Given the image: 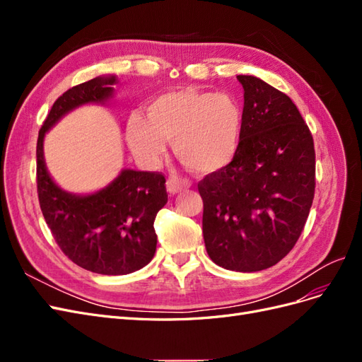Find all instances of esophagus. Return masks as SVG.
I'll list each match as a JSON object with an SVG mask.
<instances>
[{
  "instance_id": "1",
  "label": "esophagus",
  "mask_w": 362,
  "mask_h": 362,
  "mask_svg": "<svg viewBox=\"0 0 362 362\" xmlns=\"http://www.w3.org/2000/svg\"><path fill=\"white\" fill-rule=\"evenodd\" d=\"M190 185H192V182H190L187 178L178 177V175H172V177L168 178V182H166L168 192H169L170 194H175V193H178V192H181V190L189 189Z\"/></svg>"
}]
</instances>
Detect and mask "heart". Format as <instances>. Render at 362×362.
<instances>
[{"instance_id":"b5f03b06","label":"heart","mask_w":362,"mask_h":362,"mask_svg":"<svg viewBox=\"0 0 362 362\" xmlns=\"http://www.w3.org/2000/svg\"><path fill=\"white\" fill-rule=\"evenodd\" d=\"M245 131V110L229 93L181 89L163 93L146 108V119L131 116L127 139L134 154L157 163L173 140V152L196 173H216L237 157Z\"/></svg>"}]
</instances>
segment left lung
<instances>
[{
  "mask_svg": "<svg viewBox=\"0 0 362 362\" xmlns=\"http://www.w3.org/2000/svg\"><path fill=\"white\" fill-rule=\"evenodd\" d=\"M245 131L234 161L199 181L208 255L228 270L275 266L298 242L315 190L311 131L290 98L252 75Z\"/></svg>",
  "mask_w": 362,
  "mask_h": 362,
  "instance_id": "obj_1",
  "label": "left lung"
}]
</instances>
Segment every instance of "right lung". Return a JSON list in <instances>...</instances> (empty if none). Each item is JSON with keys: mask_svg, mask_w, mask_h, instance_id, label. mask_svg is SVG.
Segmentation results:
<instances>
[{"mask_svg": "<svg viewBox=\"0 0 362 362\" xmlns=\"http://www.w3.org/2000/svg\"><path fill=\"white\" fill-rule=\"evenodd\" d=\"M115 83L116 76H96L59 96L39 131L36 148L39 204L54 240L76 266L101 275H128L154 257V221L168 202L166 180L160 172L124 169L93 194L68 193L47 170L43 137L75 107L107 101Z\"/></svg>", "mask_w": 362, "mask_h": 362, "instance_id": "right-lung-1", "label": "right lung"}]
</instances>
